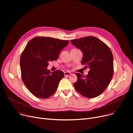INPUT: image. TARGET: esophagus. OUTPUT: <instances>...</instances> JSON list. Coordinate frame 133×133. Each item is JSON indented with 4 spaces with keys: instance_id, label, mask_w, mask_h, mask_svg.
I'll list each match as a JSON object with an SVG mask.
<instances>
[{
    "instance_id": "obj_1",
    "label": "esophagus",
    "mask_w": 133,
    "mask_h": 133,
    "mask_svg": "<svg viewBox=\"0 0 133 133\" xmlns=\"http://www.w3.org/2000/svg\"><path fill=\"white\" fill-rule=\"evenodd\" d=\"M64 75L66 76H70V75H71V74L70 72H67V71H65L64 72Z\"/></svg>"
}]
</instances>
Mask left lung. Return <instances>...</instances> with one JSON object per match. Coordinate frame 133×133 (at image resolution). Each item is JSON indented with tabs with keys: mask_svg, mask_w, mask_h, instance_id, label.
I'll return each instance as SVG.
<instances>
[{
	"mask_svg": "<svg viewBox=\"0 0 133 133\" xmlns=\"http://www.w3.org/2000/svg\"><path fill=\"white\" fill-rule=\"evenodd\" d=\"M70 42L83 53L81 62L89 68L87 75L76 73L77 81L74 86L77 92L88 98L98 96L109 84L113 76V56L108 46L93 36Z\"/></svg>",
	"mask_w": 133,
	"mask_h": 133,
	"instance_id": "obj_1",
	"label": "left lung"
}]
</instances>
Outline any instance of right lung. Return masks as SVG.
I'll return each mask as SVG.
<instances>
[{
    "instance_id": "right-lung-1",
    "label": "right lung",
    "mask_w": 133,
    "mask_h": 133,
    "mask_svg": "<svg viewBox=\"0 0 133 133\" xmlns=\"http://www.w3.org/2000/svg\"><path fill=\"white\" fill-rule=\"evenodd\" d=\"M69 43L48 37H36L27 44L20 59L22 78L29 91L35 96L47 98L56 91L64 77L59 70L50 72L49 62L56 61L61 50Z\"/></svg>"
}]
</instances>
